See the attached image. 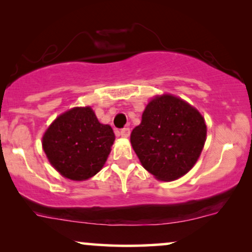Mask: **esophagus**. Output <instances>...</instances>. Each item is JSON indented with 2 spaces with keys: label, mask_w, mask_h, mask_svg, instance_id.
Returning <instances> with one entry per match:
<instances>
[{
  "label": "esophagus",
  "mask_w": 252,
  "mask_h": 252,
  "mask_svg": "<svg viewBox=\"0 0 252 252\" xmlns=\"http://www.w3.org/2000/svg\"><path fill=\"white\" fill-rule=\"evenodd\" d=\"M120 135L122 136L123 138H128V137L130 136V128H123V129H121Z\"/></svg>",
  "instance_id": "obj_1"
}]
</instances>
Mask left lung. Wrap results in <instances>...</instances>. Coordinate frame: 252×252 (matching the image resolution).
<instances>
[{
  "mask_svg": "<svg viewBox=\"0 0 252 252\" xmlns=\"http://www.w3.org/2000/svg\"><path fill=\"white\" fill-rule=\"evenodd\" d=\"M205 120L195 108L172 95L150 101L130 141L145 170L172 181L196 163L206 141Z\"/></svg>",
  "mask_w": 252,
  "mask_h": 252,
  "instance_id": "left-lung-1",
  "label": "left lung"
}]
</instances>
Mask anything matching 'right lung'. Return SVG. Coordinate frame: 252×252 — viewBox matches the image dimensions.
<instances>
[{"mask_svg": "<svg viewBox=\"0 0 252 252\" xmlns=\"http://www.w3.org/2000/svg\"><path fill=\"white\" fill-rule=\"evenodd\" d=\"M114 141L111 126L98 122L91 108H73L46 130L43 149L62 176L80 181L102 168Z\"/></svg>", "mask_w": 252, "mask_h": 252, "instance_id": "1", "label": "right lung"}]
</instances>
